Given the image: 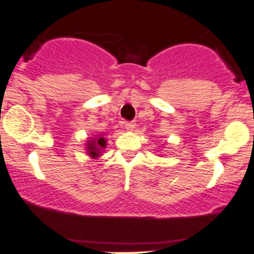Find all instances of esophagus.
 I'll return each mask as SVG.
<instances>
[{"mask_svg":"<svg viewBox=\"0 0 254 254\" xmlns=\"http://www.w3.org/2000/svg\"><path fill=\"white\" fill-rule=\"evenodd\" d=\"M135 127H136V124H135L134 122H127V123H125V129L129 130V131H132V130L135 129Z\"/></svg>","mask_w":254,"mask_h":254,"instance_id":"esophagus-1","label":"esophagus"}]
</instances>
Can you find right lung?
I'll list each match as a JSON object with an SVG mask.
<instances>
[{
  "mask_svg": "<svg viewBox=\"0 0 254 254\" xmlns=\"http://www.w3.org/2000/svg\"><path fill=\"white\" fill-rule=\"evenodd\" d=\"M106 147V140L104 137H98L96 140H91L87 143V151H88L89 156L96 158L97 156H101V150Z\"/></svg>",
  "mask_w": 254,
  "mask_h": 254,
  "instance_id": "add662e5",
  "label": "right lung"
}]
</instances>
